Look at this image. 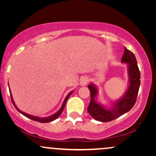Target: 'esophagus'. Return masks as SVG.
Listing matches in <instances>:
<instances>
[{
    "label": "esophagus",
    "instance_id": "esophagus-1",
    "mask_svg": "<svg viewBox=\"0 0 156 156\" xmlns=\"http://www.w3.org/2000/svg\"><path fill=\"white\" fill-rule=\"evenodd\" d=\"M89 82V79L87 77H82L80 80V85L81 86H86Z\"/></svg>",
    "mask_w": 156,
    "mask_h": 156
}]
</instances>
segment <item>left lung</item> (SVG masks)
<instances>
[{
    "mask_svg": "<svg viewBox=\"0 0 156 156\" xmlns=\"http://www.w3.org/2000/svg\"><path fill=\"white\" fill-rule=\"evenodd\" d=\"M121 62L129 65V86L122 99L114 104L112 109H106L95 101L97 89L91 84L88 86L90 91L91 101L87 108L89 114L96 120L101 122H109L122 116L133 108L136 104L140 84V74L135 55L131 51L124 48Z\"/></svg>",
    "mask_w": 156,
    "mask_h": 156,
    "instance_id": "8db88e82",
    "label": "left lung"
}]
</instances>
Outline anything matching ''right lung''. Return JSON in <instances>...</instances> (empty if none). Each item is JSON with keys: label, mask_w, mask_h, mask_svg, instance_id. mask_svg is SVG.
I'll use <instances>...</instances> for the list:
<instances>
[{"label": "right lung", "mask_w": 156, "mask_h": 156, "mask_svg": "<svg viewBox=\"0 0 156 156\" xmlns=\"http://www.w3.org/2000/svg\"><path fill=\"white\" fill-rule=\"evenodd\" d=\"M9 90H10V89H9ZM72 92H70V93L69 94H68V95L67 96V97L65 98V101H64L63 104H62V107L60 108V109H59V110L58 111V112H57L56 113V114H53V115H52V116H49V117H46V118H39V117H36V116H31V115L27 114H25V113H24V112H21V111H20V109H19V108L16 106V104H15L14 101H13V99H12V95H11V92H10V97H11L12 103V104H13V106H15V107H16V109L18 110V112L20 113V114H22L23 115H24L25 116H26V117H27V118L30 119L31 120H33V121H38V122H40V123H48V122H50V121H52L55 120V119H56L57 118H58V116L62 114V112H63L64 108H65V104H66V103H67V101L68 98H69V96L72 94Z\"/></svg>", "instance_id": "add662e5"}]
</instances>
